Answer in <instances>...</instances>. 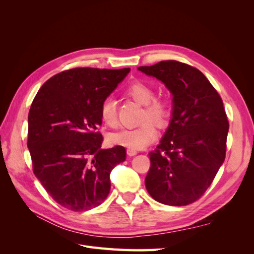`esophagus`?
<instances>
[{
	"instance_id": "34e87169",
	"label": "esophagus",
	"mask_w": 254,
	"mask_h": 254,
	"mask_svg": "<svg viewBox=\"0 0 254 254\" xmlns=\"http://www.w3.org/2000/svg\"><path fill=\"white\" fill-rule=\"evenodd\" d=\"M136 153H137V151L135 149H131V148H128L127 149V155L129 157H133V156L136 155Z\"/></svg>"
}]
</instances>
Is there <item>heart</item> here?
Returning a JSON list of instances; mask_svg holds the SVG:
<instances>
[{
    "mask_svg": "<svg viewBox=\"0 0 254 254\" xmlns=\"http://www.w3.org/2000/svg\"><path fill=\"white\" fill-rule=\"evenodd\" d=\"M126 93L133 101L143 105L141 114L142 124L135 128L122 129L110 135L109 140L115 145L131 149H142L157 139L159 127H165L172 114V106L164 96H153L155 92L149 84L140 80L131 82L126 88ZM99 115L107 126L115 127L118 124L117 104L112 97L106 98L99 108Z\"/></svg>",
    "mask_w": 254,
    "mask_h": 254,
    "instance_id": "1",
    "label": "heart"
}]
</instances>
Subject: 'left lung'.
Returning a JSON list of instances; mask_svg holds the SVG:
<instances>
[{
    "instance_id": "1",
    "label": "left lung",
    "mask_w": 254,
    "mask_h": 254,
    "mask_svg": "<svg viewBox=\"0 0 254 254\" xmlns=\"http://www.w3.org/2000/svg\"><path fill=\"white\" fill-rule=\"evenodd\" d=\"M137 70L173 94L172 120L156 150L145 187L155 200L188 205L209 189L226 158L229 122L217 91L198 68L165 60Z\"/></svg>"
}]
</instances>
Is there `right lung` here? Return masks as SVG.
I'll use <instances>...</instances> for the list:
<instances>
[{
	"label": "right lung",
	"instance_id": "add662e5",
	"mask_svg": "<svg viewBox=\"0 0 254 254\" xmlns=\"http://www.w3.org/2000/svg\"><path fill=\"white\" fill-rule=\"evenodd\" d=\"M130 68L75 67L54 75L28 113L27 147L35 176L60 205L88 211L108 196L110 173L126 149H102L99 108Z\"/></svg>",
	"mask_w": 254,
	"mask_h": 254
}]
</instances>
